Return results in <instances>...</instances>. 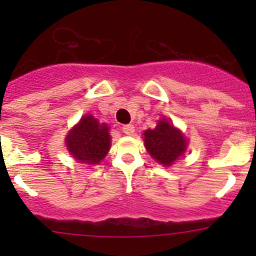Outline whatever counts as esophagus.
Here are the masks:
<instances>
[{"label":"esophagus","mask_w":256,"mask_h":256,"mask_svg":"<svg viewBox=\"0 0 256 256\" xmlns=\"http://www.w3.org/2000/svg\"><path fill=\"white\" fill-rule=\"evenodd\" d=\"M122 131L124 134H126V135H132V134L135 132V128H134V125L128 124V125L122 126Z\"/></svg>","instance_id":"34e87169"}]
</instances>
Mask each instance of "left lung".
I'll return each mask as SVG.
<instances>
[{
    "instance_id": "obj_1",
    "label": "left lung",
    "mask_w": 256,
    "mask_h": 256,
    "mask_svg": "<svg viewBox=\"0 0 256 256\" xmlns=\"http://www.w3.org/2000/svg\"><path fill=\"white\" fill-rule=\"evenodd\" d=\"M144 146L148 154L156 160L158 164L170 166L180 156L187 147V141L183 138L180 130L174 128L167 120H160L156 128L144 131Z\"/></svg>"
}]
</instances>
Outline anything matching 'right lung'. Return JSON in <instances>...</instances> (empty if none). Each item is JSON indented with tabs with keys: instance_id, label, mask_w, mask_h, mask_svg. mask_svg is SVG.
<instances>
[{
	"instance_id": "add662e5",
	"label": "right lung",
	"mask_w": 256,
	"mask_h": 256,
	"mask_svg": "<svg viewBox=\"0 0 256 256\" xmlns=\"http://www.w3.org/2000/svg\"><path fill=\"white\" fill-rule=\"evenodd\" d=\"M66 142L69 152L79 162L99 164L110 148L109 128L99 124L92 115H86L66 135Z\"/></svg>"
}]
</instances>
